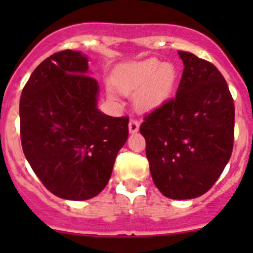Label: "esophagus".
Wrapping results in <instances>:
<instances>
[{
  "mask_svg": "<svg viewBox=\"0 0 253 253\" xmlns=\"http://www.w3.org/2000/svg\"><path fill=\"white\" fill-rule=\"evenodd\" d=\"M128 131L129 133H136L139 131V122L137 120L132 119L128 124Z\"/></svg>",
  "mask_w": 253,
  "mask_h": 253,
  "instance_id": "obj_1",
  "label": "esophagus"
}]
</instances>
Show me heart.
I'll list each match as a JSON object with an SVG mask.
<instances>
[{
	"label": "heart",
	"mask_w": 253,
	"mask_h": 253,
	"mask_svg": "<svg viewBox=\"0 0 253 253\" xmlns=\"http://www.w3.org/2000/svg\"><path fill=\"white\" fill-rule=\"evenodd\" d=\"M177 81L178 71L172 63L148 58L126 66L115 79V85L124 94L136 93V108L139 111L150 112L171 98ZM110 99L115 100L112 94Z\"/></svg>",
	"instance_id": "obj_1"
}]
</instances>
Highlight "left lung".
Here are the masks:
<instances>
[{
  "label": "left lung",
  "instance_id": "1",
  "mask_svg": "<svg viewBox=\"0 0 253 253\" xmlns=\"http://www.w3.org/2000/svg\"><path fill=\"white\" fill-rule=\"evenodd\" d=\"M183 72L176 96L144 117L141 125L150 175L171 200L205 195L231 157L235 108L218 68L178 51Z\"/></svg>",
  "mask_w": 253,
  "mask_h": 253
}]
</instances>
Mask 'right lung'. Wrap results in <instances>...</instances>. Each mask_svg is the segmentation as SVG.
<instances>
[{"label": "right lung", "mask_w": 253, "mask_h": 253, "mask_svg": "<svg viewBox=\"0 0 253 253\" xmlns=\"http://www.w3.org/2000/svg\"><path fill=\"white\" fill-rule=\"evenodd\" d=\"M88 75L84 53L60 51L35 68L20 96L23 152L42 185L63 200L98 196L128 137V117L99 110V84Z\"/></svg>", "instance_id": "right-lung-1"}]
</instances>
